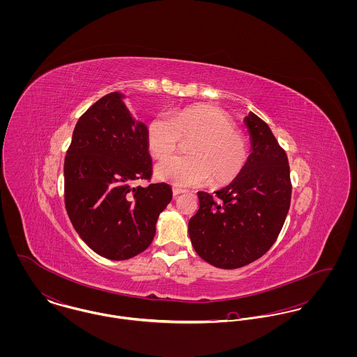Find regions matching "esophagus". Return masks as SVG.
Returning a JSON list of instances; mask_svg holds the SVG:
<instances>
[{"label":"esophagus","mask_w":357,"mask_h":357,"mask_svg":"<svg viewBox=\"0 0 357 357\" xmlns=\"http://www.w3.org/2000/svg\"><path fill=\"white\" fill-rule=\"evenodd\" d=\"M185 191L183 190V188H178V187H173V197L174 198H177L178 195H181V194H184Z\"/></svg>","instance_id":"1"}]
</instances>
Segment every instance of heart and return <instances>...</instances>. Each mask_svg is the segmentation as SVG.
Here are the masks:
<instances>
[{"label": "heart", "mask_w": 357, "mask_h": 357, "mask_svg": "<svg viewBox=\"0 0 357 357\" xmlns=\"http://www.w3.org/2000/svg\"><path fill=\"white\" fill-rule=\"evenodd\" d=\"M232 119L211 105H191L170 116L158 114L147 125V147L156 158L173 153L180 140H190L187 156H169L155 165L156 178L177 187L231 183L243 170L249 144Z\"/></svg>", "instance_id": "b5f03b06"}]
</instances>
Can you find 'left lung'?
<instances>
[{"instance_id":"left-lung-1","label":"left lung","mask_w":357,"mask_h":357,"mask_svg":"<svg viewBox=\"0 0 357 357\" xmlns=\"http://www.w3.org/2000/svg\"><path fill=\"white\" fill-rule=\"evenodd\" d=\"M243 122L252 147L243 170L214 197L198 192L199 210L188 222L195 252L222 269L245 266L271 249L291 199L287 155L255 114Z\"/></svg>"}]
</instances>
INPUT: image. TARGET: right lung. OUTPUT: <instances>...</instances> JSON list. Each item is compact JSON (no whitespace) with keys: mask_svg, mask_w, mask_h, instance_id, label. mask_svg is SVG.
I'll return each mask as SVG.
<instances>
[{"mask_svg":"<svg viewBox=\"0 0 357 357\" xmlns=\"http://www.w3.org/2000/svg\"><path fill=\"white\" fill-rule=\"evenodd\" d=\"M125 95L112 92L78 119L64 159V201L81 239L99 255L129 259L153 242L159 214L172 201L165 183L133 187L151 176L147 125Z\"/></svg>","mask_w":357,"mask_h":357,"instance_id":"obj_1","label":"right lung"}]
</instances>
